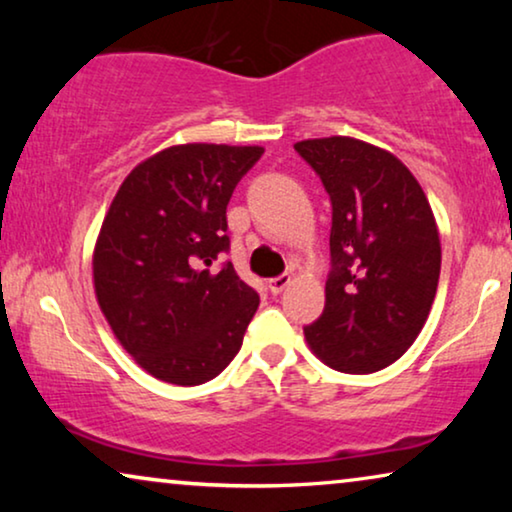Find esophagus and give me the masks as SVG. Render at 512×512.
I'll return each instance as SVG.
<instances>
[{"label": "esophagus", "mask_w": 512, "mask_h": 512, "mask_svg": "<svg viewBox=\"0 0 512 512\" xmlns=\"http://www.w3.org/2000/svg\"><path fill=\"white\" fill-rule=\"evenodd\" d=\"M289 284H291V275H289V272H284V275L270 279L268 289H270V293H275V296H277V293H282Z\"/></svg>", "instance_id": "esophagus-1"}]
</instances>
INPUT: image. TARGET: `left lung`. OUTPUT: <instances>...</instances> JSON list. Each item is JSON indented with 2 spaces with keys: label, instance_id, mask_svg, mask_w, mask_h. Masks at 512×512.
<instances>
[{
  "label": "left lung",
  "instance_id": "obj_1",
  "mask_svg": "<svg viewBox=\"0 0 512 512\" xmlns=\"http://www.w3.org/2000/svg\"><path fill=\"white\" fill-rule=\"evenodd\" d=\"M331 195V277L305 340L328 368L368 375L408 352L429 319L440 237L426 193L394 153L354 137L293 144Z\"/></svg>",
  "mask_w": 512,
  "mask_h": 512
}]
</instances>
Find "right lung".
Masks as SVG:
<instances>
[{
    "instance_id": "add662e5",
    "label": "right lung",
    "mask_w": 512,
    "mask_h": 512,
    "mask_svg": "<svg viewBox=\"0 0 512 512\" xmlns=\"http://www.w3.org/2000/svg\"><path fill=\"white\" fill-rule=\"evenodd\" d=\"M263 146L177 144L132 170L93 251L97 305L139 368L195 387L240 352L258 293L233 268L226 207Z\"/></svg>"
}]
</instances>
